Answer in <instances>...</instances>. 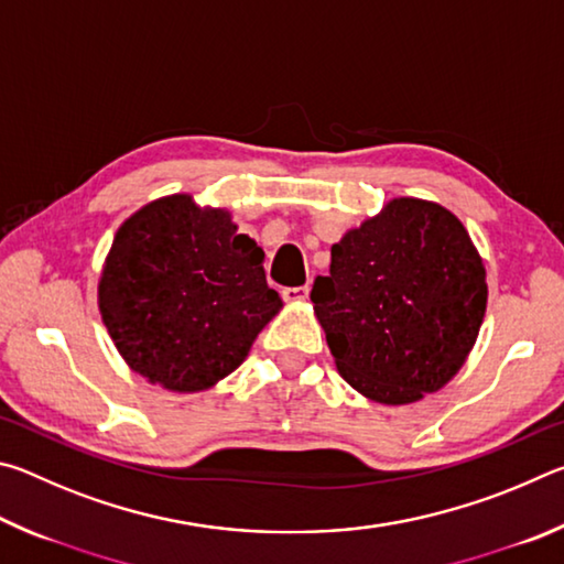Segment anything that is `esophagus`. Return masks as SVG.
Here are the masks:
<instances>
[{"label":"esophagus","instance_id":"obj_1","mask_svg":"<svg viewBox=\"0 0 564 564\" xmlns=\"http://www.w3.org/2000/svg\"><path fill=\"white\" fill-rule=\"evenodd\" d=\"M311 289L308 285H299V289H283V301L285 303H303L308 301Z\"/></svg>","mask_w":564,"mask_h":564}]
</instances>
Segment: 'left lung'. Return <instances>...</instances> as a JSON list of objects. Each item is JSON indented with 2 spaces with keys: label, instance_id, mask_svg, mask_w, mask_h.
Wrapping results in <instances>:
<instances>
[{
  "label": "left lung",
  "instance_id": "left-lung-1",
  "mask_svg": "<svg viewBox=\"0 0 564 564\" xmlns=\"http://www.w3.org/2000/svg\"><path fill=\"white\" fill-rule=\"evenodd\" d=\"M311 301L343 380L373 403L408 405L465 366L488 283L460 218L398 196L333 243Z\"/></svg>",
  "mask_w": 564,
  "mask_h": 564
}]
</instances>
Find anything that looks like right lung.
<instances>
[{
  "mask_svg": "<svg viewBox=\"0 0 564 564\" xmlns=\"http://www.w3.org/2000/svg\"><path fill=\"white\" fill-rule=\"evenodd\" d=\"M263 248L228 208L191 194L149 202L119 226L97 285L104 326L133 373L171 393L231 376L283 308Z\"/></svg>",
  "mask_w": 564,
  "mask_h": 564,
  "instance_id": "obj_1",
  "label": "right lung"
}]
</instances>
